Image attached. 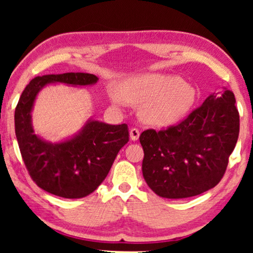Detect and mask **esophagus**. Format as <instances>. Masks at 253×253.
<instances>
[{
  "mask_svg": "<svg viewBox=\"0 0 253 253\" xmlns=\"http://www.w3.org/2000/svg\"><path fill=\"white\" fill-rule=\"evenodd\" d=\"M139 134H140V132H139L138 129H137V128H131V129L129 130L130 139L134 140V142H135V140H137V139L139 138Z\"/></svg>",
  "mask_w": 253,
  "mask_h": 253,
  "instance_id": "obj_1",
  "label": "esophagus"
}]
</instances>
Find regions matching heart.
Wrapping results in <instances>:
<instances>
[{
  "label": "heart",
  "instance_id": "b5f03b06",
  "mask_svg": "<svg viewBox=\"0 0 253 253\" xmlns=\"http://www.w3.org/2000/svg\"><path fill=\"white\" fill-rule=\"evenodd\" d=\"M117 92L128 104H143V118L157 126H169L181 121L198 99L193 84L178 76L163 74L130 77L118 84Z\"/></svg>",
  "mask_w": 253,
  "mask_h": 253
}]
</instances>
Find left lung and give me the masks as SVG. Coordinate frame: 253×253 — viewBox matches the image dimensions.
<instances>
[{
	"mask_svg": "<svg viewBox=\"0 0 253 253\" xmlns=\"http://www.w3.org/2000/svg\"><path fill=\"white\" fill-rule=\"evenodd\" d=\"M240 118L234 93H211L176 126L139 136L143 176L158 196L185 199L216 185L237 144Z\"/></svg>",
	"mask_w": 253,
	"mask_h": 253,
	"instance_id": "obj_1",
	"label": "left lung"
}]
</instances>
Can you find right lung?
<instances>
[{
    "label": "right lung",
    "mask_w": 253,
    "mask_h": 253,
    "mask_svg": "<svg viewBox=\"0 0 253 253\" xmlns=\"http://www.w3.org/2000/svg\"><path fill=\"white\" fill-rule=\"evenodd\" d=\"M98 80L95 75L83 72L37 77L20 97L14 124L21 155L30 176L48 193L65 199H80L92 193L129 140L126 124L109 125L92 118L75 135L60 142H49L34 131L33 106L42 89L54 84L81 88L96 84Z\"/></svg>",
    "instance_id": "right-lung-1"
}]
</instances>
